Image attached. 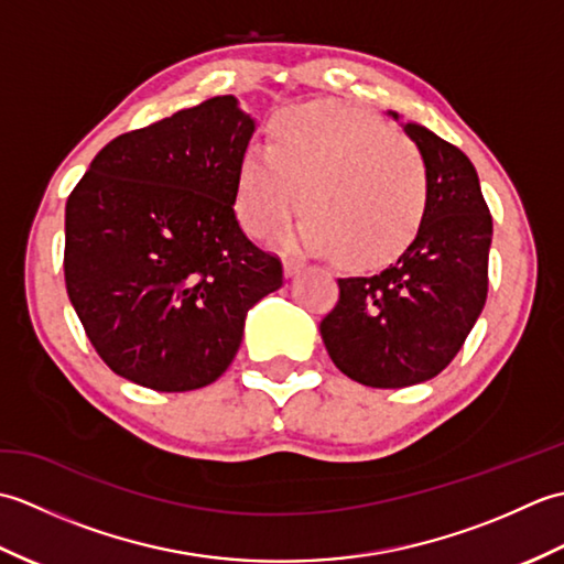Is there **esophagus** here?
<instances>
[{
	"label": "esophagus",
	"instance_id": "1",
	"mask_svg": "<svg viewBox=\"0 0 564 564\" xmlns=\"http://www.w3.org/2000/svg\"><path fill=\"white\" fill-rule=\"evenodd\" d=\"M283 269H285V275H293V273H297L301 269H305V261L303 259H295V257H285Z\"/></svg>",
	"mask_w": 564,
	"mask_h": 564
}]
</instances>
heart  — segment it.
<instances>
[{"label":"heart","mask_w":564,"mask_h":564,"mask_svg":"<svg viewBox=\"0 0 564 564\" xmlns=\"http://www.w3.org/2000/svg\"><path fill=\"white\" fill-rule=\"evenodd\" d=\"M297 237L346 263L398 257L429 210V170L382 118L339 104L301 106L275 118L267 150L239 162L235 206L251 237H269L295 208Z\"/></svg>","instance_id":"1"}]
</instances>
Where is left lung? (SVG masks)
Wrapping results in <instances>:
<instances>
[{"mask_svg":"<svg viewBox=\"0 0 564 564\" xmlns=\"http://www.w3.org/2000/svg\"><path fill=\"white\" fill-rule=\"evenodd\" d=\"M402 128L429 170L422 230L376 275L339 279V301L319 322L334 366L368 388L438 376L475 327L489 285L492 215L473 162L424 126Z\"/></svg>","mask_w":564,"mask_h":564,"instance_id":"left-lung-1","label":"left lung"}]
</instances>
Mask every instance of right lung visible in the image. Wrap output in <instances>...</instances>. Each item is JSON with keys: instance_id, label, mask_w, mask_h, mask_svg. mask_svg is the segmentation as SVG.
Instances as JSON below:
<instances>
[{"instance_id": "obj_1", "label": "right lung", "mask_w": 564, "mask_h": 564, "mask_svg": "<svg viewBox=\"0 0 564 564\" xmlns=\"http://www.w3.org/2000/svg\"><path fill=\"white\" fill-rule=\"evenodd\" d=\"M254 118L215 97L106 145L65 208V285L101 361L158 392L218 380L283 267L237 223Z\"/></svg>"}]
</instances>
